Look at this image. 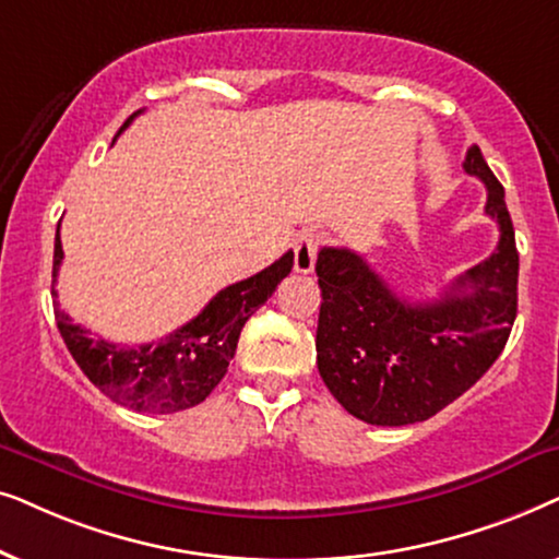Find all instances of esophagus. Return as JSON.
Returning <instances> with one entry per match:
<instances>
[{
  "label": "esophagus",
  "mask_w": 559,
  "mask_h": 559,
  "mask_svg": "<svg viewBox=\"0 0 559 559\" xmlns=\"http://www.w3.org/2000/svg\"><path fill=\"white\" fill-rule=\"evenodd\" d=\"M319 242H322V237L317 233H301L299 240L294 245V271L296 273H311L314 271V263H317V250H319Z\"/></svg>",
  "instance_id": "obj_1"
}]
</instances>
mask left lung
Masks as SVG:
<instances>
[{
    "instance_id": "8db88e82",
    "label": "left lung",
    "mask_w": 559,
    "mask_h": 559,
    "mask_svg": "<svg viewBox=\"0 0 559 559\" xmlns=\"http://www.w3.org/2000/svg\"><path fill=\"white\" fill-rule=\"evenodd\" d=\"M463 166L486 183V214L501 237L490 258L460 275L442 299L412 304L357 252L319 250V376L345 412L368 424L404 427L442 412L480 381L511 334L519 252L503 186L478 145Z\"/></svg>"
}]
</instances>
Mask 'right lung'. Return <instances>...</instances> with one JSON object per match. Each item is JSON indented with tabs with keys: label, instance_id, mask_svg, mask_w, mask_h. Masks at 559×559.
<instances>
[{
	"label": "right lung",
	"instance_id": "obj_1",
	"mask_svg": "<svg viewBox=\"0 0 559 559\" xmlns=\"http://www.w3.org/2000/svg\"><path fill=\"white\" fill-rule=\"evenodd\" d=\"M138 115H143V109L128 117V122L119 128L117 135H122V130ZM58 229L53 284L63 260ZM292 267L294 252L288 250L265 271L222 288L202 309V314L193 317L191 322L178 326L158 342H147V345L138 347H122L102 337H92L84 326L73 324L71 317L58 309L56 288L50 294L56 299V322L66 347H69L76 366L84 370V376L104 396L135 408V412L174 414L202 404L214 391V385L225 378L245 322L255 314L258 307H263L271 299L275 286L292 273Z\"/></svg>",
	"mask_w": 559,
	"mask_h": 559
}]
</instances>
